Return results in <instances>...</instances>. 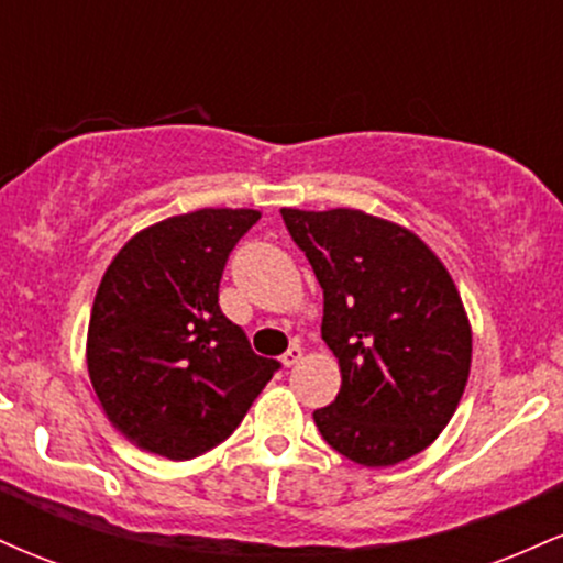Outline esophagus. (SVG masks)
<instances>
[{
	"mask_svg": "<svg viewBox=\"0 0 563 563\" xmlns=\"http://www.w3.org/2000/svg\"><path fill=\"white\" fill-rule=\"evenodd\" d=\"M301 357H303V349L296 344V346H290L286 354H283V365L286 367H294L296 363H301Z\"/></svg>",
	"mask_w": 563,
	"mask_h": 563,
	"instance_id": "34e87169",
	"label": "esophagus"
}]
</instances>
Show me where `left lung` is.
<instances>
[{"mask_svg": "<svg viewBox=\"0 0 563 563\" xmlns=\"http://www.w3.org/2000/svg\"><path fill=\"white\" fill-rule=\"evenodd\" d=\"M322 288V341L341 389L314 410L322 439L360 466H394L455 416L471 322L442 260L402 224L360 209H280Z\"/></svg>", "mask_w": 563, "mask_h": 563, "instance_id": "obj_1", "label": "left lung"}]
</instances>
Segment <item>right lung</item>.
<instances>
[{
  "instance_id": "obj_1",
  "label": "right lung",
  "mask_w": 563,
  "mask_h": 563,
  "mask_svg": "<svg viewBox=\"0 0 563 563\" xmlns=\"http://www.w3.org/2000/svg\"><path fill=\"white\" fill-rule=\"evenodd\" d=\"M256 209H198L140 230L95 294L87 367L129 442L190 461L224 442L277 371L219 309V280Z\"/></svg>"
}]
</instances>
